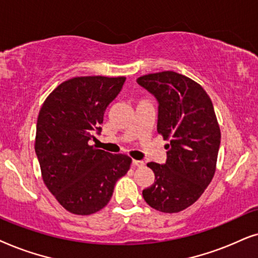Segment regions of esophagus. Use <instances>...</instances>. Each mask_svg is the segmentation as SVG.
Returning a JSON list of instances; mask_svg holds the SVG:
<instances>
[{"label": "esophagus", "mask_w": 258, "mask_h": 258, "mask_svg": "<svg viewBox=\"0 0 258 258\" xmlns=\"http://www.w3.org/2000/svg\"><path fill=\"white\" fill-rule=\"evenodd\" d=\"M132 164L137 167H142V166H144V164L145 163H144L143 160H132Z\"/></svg>", "instance_id": "esophagus-1"}]
</instances>
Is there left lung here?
<instances>
[{"instance_id": "1", "label": "left lung", "mask_w": 258, "mask_h": 258, "mask_svg": "<svg viewBox=\"0 0 258 258\" xmlns=\"http://www.w3.org/2000/svg\"><path fill=\"white\" fill-rule=\"evenodd\" d=\"M158 102L157 131L169 140L164 164L149 163L154 183L143 190L151 208L173 214L201 197L215 174L221 131L214 105L201 85L176 72L137 79Z\"/></svg>"}]
</instances>
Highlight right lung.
Returning a JSON list of instances; mask_svg holds the SVG:
<instances>
[{
	"instance_id": "add662e5",
	"label": "right lung",
	"mask_w": 258,
	"mask_h": 258,
	"mask_svg": "<svg viewBox=\"0 0 258 258\" xmlns=\"http://www.w3.org/2000/svg\"><path fill=\"white\" fill-rule=\"evenodd\" d=\"M126 78L80 77L57 86L43 102L36 123L35 152L44 184L62 207L91 215L106 207L131 158L89 145L101 133L108 105Z\"/></svg>"
}]
</instances>
